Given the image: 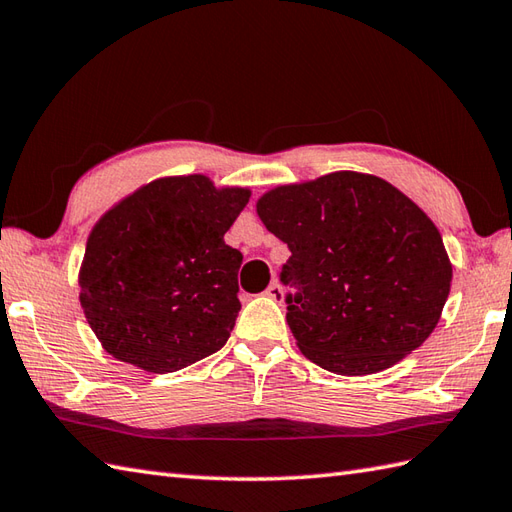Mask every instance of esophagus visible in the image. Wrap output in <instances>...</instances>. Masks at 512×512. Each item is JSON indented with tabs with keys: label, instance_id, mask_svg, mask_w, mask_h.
<instances>
[{
	"label": "esophagus",
	"instance_id": "34e87169",
	"mask_svg": "<svg viewBox=\"0 0 512 512\" xmlns=\"http://www.w3.org/2000/svg\"><path fill=\"white\" fill-rule=\"evenodd\" d=\"M266 295L273 299V301H279L281 303V299H284V288H281L277 281H273V284H270L268 288H266Z\"/></svg>",
	"mask_w": 512,
	"mask_h": 512
}]
</instances>
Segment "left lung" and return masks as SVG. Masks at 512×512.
I'll return each mask as SVG.
<instances>
[{"mask_svg":"<svg viewBox=\"0 0 512 512\" xmlns=\"http://www.w3.org/2000/svg\"><path fill=\"white\" fill-rule=\"evenodd\" d=\"M257 213L288 244L286 319L299 350L341 376L396 365L429 339L451 264L427 215L389 182L339 171L268 191Z\"/></svg>","mask_w":512,"mask_h":512,"instance_id":"obj_1","label":"left lung"}]
</instances>
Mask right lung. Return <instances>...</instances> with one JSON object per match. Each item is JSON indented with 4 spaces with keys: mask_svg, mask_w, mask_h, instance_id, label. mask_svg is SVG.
I'll return each mask as SVG.
<instances>
[{
    "mask_svg": "<svg viewBox=\"0 0 512 512\" xmlns=\"http://www.w3.org/2000/svg\"><path fill=\"white\" fill-rule=\"evenodd\" d=\"M248 198L204 176L165 178L101 217L79 284L85 319L107 352L167 374L220 350L242 308V253L224 233Z\"/></svg>",
    "mask_w": 512,
    "mask_h": 512,
    "instance_id": "add662e5",
    "label": "right lung"
}]
</instances>
